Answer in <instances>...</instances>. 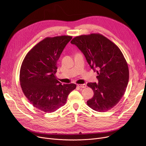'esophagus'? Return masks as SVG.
Instances as JSON below:
<instances>
[{
	"mask_svg": "<svg viewBox=\"0 0 146 146\" xmlns=\"http://www.w3.org/2000/svg\"><path fill=\"white\" fill-rule=\"evenodd\" d=\"M77 86H78L79 87H80V88H85V87H86V84H77Z\"/></svg>",
	"mask_w": 146,
	"mask_h": 146,
	"instance_id": "obj_1",
	"label": "esophagus"
}]
</instances>
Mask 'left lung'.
<instances>
[{
    "mask_svg": "<svg viewBox=\"0 0 146 146\" xmlns=\"http://www.w3.org/2000/svg\"><path fill=\"white\" fill-rule=\"evenodd\" d=\"M70 43L79 48L98 74V83L87 84L94 92L87 105L99 112L111 109L124 94L129 79L128 65L120 49L100 33L76 36Z\"/></svg>",
    "mask_w": 146,
    "mask_h": 146,
    "instance_id": "1",
    "label": "left lung"
}]
</instances>
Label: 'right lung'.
Masks as SVG:
<instances>
[{
	"mask_svg": "<svg viewBox=\"0 0 146 146\" xmlns=\"http://www.w3.org/2000/svg\"><path fill=\"white\" fill-rule=\"evenodd\" d=\"M70 36L46 37L26 55L20 70L22 91L33 107L46 113L54 112L66 103L76 89L73 83L63 84L57 80V62Z\"/></svg>",
	"mask_w": 146,
	"mask_h": 146,
	"instance_id": "obj_1",
	"label": "right lung"
}]
</instances>
